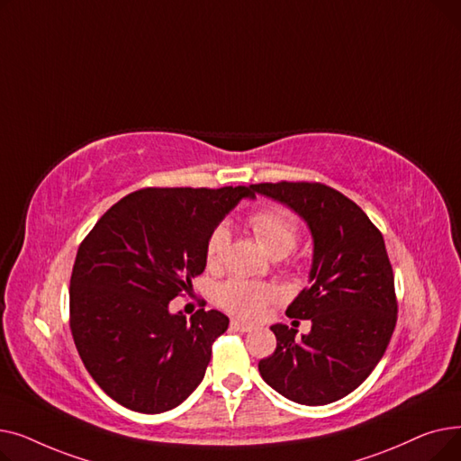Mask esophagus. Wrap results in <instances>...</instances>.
<instances>
[{"instance_id": "34e87169", "label": "esophagus", "mask_w": 461, "mask_h": 461, "mask_svg": "<svg viewBox=\"0 0 461 461\" xmlns=\"http://www.w3.org/2000/svg\"><path fill=\"white\" fill-rule=\"evenodd\" d=\"M231 329H235V330H239V332H249V330H252V325H249V323H243V321H239V320H231Z\"/></svg>"}]
</instances>
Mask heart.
Masks as SVG:
<instances>
[{
	"label": "heart",
	"instance_id": "b5f03b06",
	"mask_svg": "<svg viewBox=\"0 0 461 461\" xmlns=\"http://www.w3.org/2000/svg\"><path fill=\"white\" fill-rule=\"evenodd\" d=\"M249 224L259 240V245L273 258H284L295 250L301 228L295 218L282 209H261L256 211ZM230 249V230L226 226H216L205 245V263L209 269H221ZM280 299L278 289L261 284L233 278L224 282L216 289V303L237 318L258 320L261 318L269 304Z\"/></svg>",
	"mask_w": 461,
	"mask_h": 461
}]
</instances>
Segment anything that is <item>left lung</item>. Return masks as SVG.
<instances>
[{"label": "left lung", "instance_id": "obj_1", "mask_svg": "<svg viewBox=\"0 0 461 461\" xmlns=\"http://www.w3.org/2000/svg\"><path fill=\"white\" fill-rule=\"evenodd\" d=\"M299 212L313 237L310 285L287 306L310 320L297 330L273 325L276 349L259 374L276 393L303 405H325L353 393L381 360L398 320L394 273L381 231L353 200L323 183L250 185Z\"/></svg>", "mask_w": 461, "mask_h": 461}]
</instances>
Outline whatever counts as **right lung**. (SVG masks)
<instances>
[{
  "instance_id": "add662e5",
  "label": "right lung",
  "mask_w": 461,
  "mask_h": 461,
  "mask_svg": "<svg viewBox=\"0 0 461 461\" xmlns=\"http://www.w3.org/2000/svg\"><path fill=\"white\" fill-rule=\"evenodd\" d=\"M250 186H149L112 205L78 247L68 325L89 375L138 413L174 409L202 383L222 312L190 321L169 301L205 269L211 231Z\"/></svg>"
}]
</instances>
